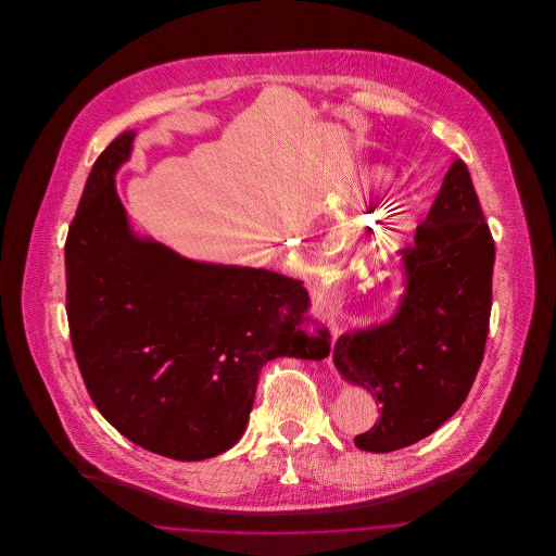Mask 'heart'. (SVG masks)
Here are the masks:
<instances>
[{"label":"heart","mask_w":556,"mask_h":556,"mask_svg":"<svg viewBox=\"0 0 556 556\" xmlns=\"http://www.w3.org/2000/svg\"><path fill=\"white\" fill-rule=\"evenodd\" d=\"M388 177H390V173H388V168H383V166H377V168L370 170V179H372V181H386Z\"/></svg>","instance_id":"obj_1"}]
</instances>
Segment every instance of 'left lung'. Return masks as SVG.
<instances>
[{"instance_id": "left-lung-1", "label": "left lung", "mask_w": 556, "mask_h": 556, "mask_svg": "<svg viewBox=\"0 0 556 556\" xmlns=\"http://www.w3.org/2000/svg\"><path fill=\"white\" fill-rule=\"evenodd\" d=\"M403 293L390 319L340 336V375L381 403V418L355 435L364 452L414 445L465 403L484 357L495 243L469 168L456 160L401 250Z\"/></svg>"}]
</instances>
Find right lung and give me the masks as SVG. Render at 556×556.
Masks as SVG:
<instances>
[{
  "label": "right lung",
  "instance_id": "1",
  "mask_svg": "<svg viewBox=\"0 0 556 556\" xmlns=\"http://www.w3.org/2000/svg\"><path fill=\"white\" fill-rule=\"evenodd\" d=\"M134 140L100 153L67 232L70 338L89 396L125 438L205 460L243 435L263 366L308 349L302 289L136 235L116 192Z\"/></svg>",
  "mask_w": 556,
  "mask_h": 556
}]
</instances>
